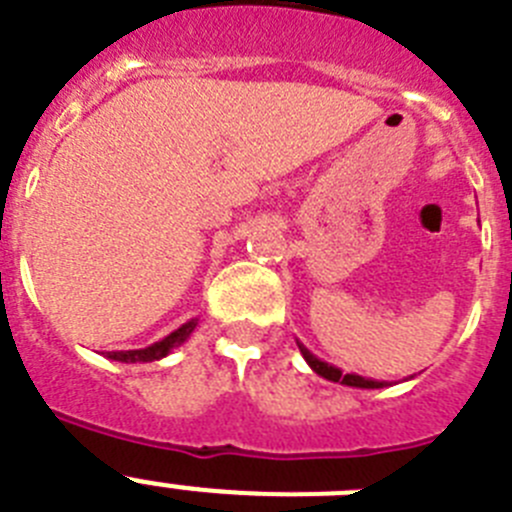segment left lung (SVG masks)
<instances>
[{
	"instance_id": "1",
	"label": "left lung",
	"mask_w": 512,
	"mask_h": 512,
	"mask_svg": "<svg viewBox=\"0 0 512 512\" xmlns=\"http://www.w3.org/2000/svg\"><path fill=\"white\" fill-rule=\"evenodd\" d=\"M297 345H299V353L304 355V360H307L309 368H312L317 375H322V378H327V381L342 383V386H353V388H383V386H388L386 381H373V378H363V375H358V373H342L340 368H335V365L325 363V360H320L317 355L309 353L302 342H297Z\"/></svg>"
}]
</instances>
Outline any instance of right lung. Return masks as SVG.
I'll return each mask as SVG.
<instances>
[{
	"instance_id": "right-lung-1",
	"label": "right lung",
	"mask_w": 512,
	"mask_h": 512,
	"mask_svg": "<svg viewBox=\"0 0 512 512\" xmlns=\"http://www.w3.org/2000/svg\"><path fill=\"white\" fill-rule=\"evenodd\" d=\"M198 327V320H190L185 322L182 327H177L175 332H170L167 337H162L159 342L149 345V348L142 350H116V353H109L106 358L111 360H119V363H152V360H162L164 355H170L172 350L180 348L182 342L192 335V330Z\"/></svg>"
}]
</instances>
